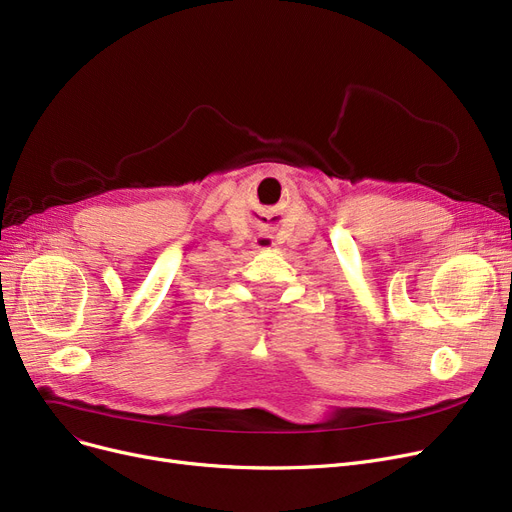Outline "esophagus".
I'll use <instances>...</instances> for the list:
<instances>
[{"label": "esophagus", "instance_id": "34e87169", "mask_svg": "<svg viewBox=\"0 0 512 512\" xmlns=\"http://www.w3.org/2000/svg\"><path fill=\"white\" fill-rule=\"evenodd\" d=\"M255 247L261 249V251H268L274 247V236L270 234H257L255 236Z\"/></svg>", "mask_w": 512, "mask_h": 512}]
</instances>
